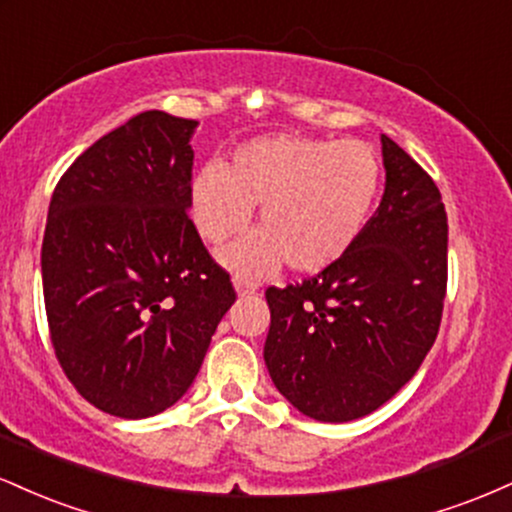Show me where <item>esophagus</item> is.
Returning <instances> with one entry per match:
<instances>
[{"instance_id": "1", "label": "esophagus", "mask_w": 512, "mask_h": 512, "mask_svg": "<svg viewBox=\"0 0 512 512\" xmlns=\"http://www.w3.org/2000/svg\"><path fill=\"white\" fill-rule=\"evenodd\" d=\"M233 286H236V293H238V296H250V293H255V291H257V284H255V281L245 279V276H240V274L233 276Z\"/></svg>"}]
</instances>
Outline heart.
I'll use <instances>...</instances> for the list:
<instances>
[{
	"instance_id": "b5f03b06",
	"label": "heart",
	"mask_w": 512,
	"mask_h": 512,
	"mask_svg": "<svg viewBox=\"0 0 512 512\" xmlns=\"http://www.w3.org/2000/svg\"><path fill=\"white\" fill-rule=\"evenodd\" d=\"M383 161L366 142L269 134L233 151L231 163H207L190 185V214L211 245L245 231L252 204L260 226L221 252L240 274H267L281 262L313 274L354 248L378 204Z\"/></svg>"
}]
</instances>
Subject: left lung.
Returning <instances> with one entry per match:
<instances>
[{"mask_svg": "<svg viewBox=\"0 0 512 512\" xmlns=\"http://www.w3.org/2000/svg\"><path fill=\"white\" fill-rule=\"evenodd\" d=\"M385 192L361 238L313 279L267 289L264 363L276 390L327 424L361 419L414 378L438 337L448 214L431 175L390 137Z\"/></svg>", "mask_w": 512, "mask_h": 512, "instance_id": "obj_1", "label": "left lung"}]
</instances>
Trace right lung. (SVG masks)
<instances>
[{
    "label": "right lung",
    "instance_id": "right-lung-1",
    "mask_svg": "<svg viewBox=\"0 0 512 512\" xmlns=\"http://www.w3.org/2000/svg\"><path fill=\"white\" fill-rule=\"evenodd\" d=\"M197 122L146 110L88 146L57 182L43 293L57 361L120 419L173 407L236 303L187 216Z\"/></svg>",
    "mask_w": 512,
    "mask_h": 512
}]
</instances>
